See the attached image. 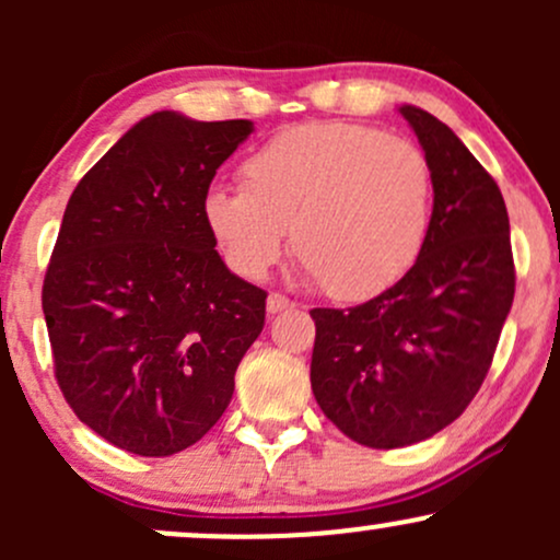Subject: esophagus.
Here are the masks:
<instances>
[{
  "instance_id": "34e87169",
  "label": "esophagus",
  "mask_w": 560,
  "mask_h": 560,
  "mask_svg": "<svg viewBox=\"0 0 560 560\" xmlns=\"http://www.w3.org/2000/svg\"><path fill=\"white\" fill-rule=\"evenodd\" d=\"M289 307H294V302L289 300V298H284V294H279V292L268 294L266 311L271 313V316H276V313H281V311H289Z\"/></svg>"
}]
</instances>
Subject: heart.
<instances>
[{"label": "heart", "mask_w": 560, "mask_h": 560, "mask_svg": "<svg viewBox=\"0 0 560 560\" xmlns=\"http://www.w3.org/2000/svg\"><path fill=\"white\" fill-rule=\"evenodd\" d=\"M242 189L213 186L202 218L229 266L262 279L284 255L334 300L378 298L413 271L432 231L434 182L413 141L361 124H302L240 168Z\"/></svg>", "instance_id": "obj_1"}]
</instances>
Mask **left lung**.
I'll use <instances>...</instances> for the list:
<instances>
[{
  "mask_svg": "<svg viewBox=\"0 0 560 560\" xmlns=\"http://www.w3.org/2000/svg\"><path fill=\"white\" fill-rule=\"evenodd\" d=\"M434 182L432 231L400 284L363 305L313 307V395L358 445L429 440L474 400L511 313V223L494 178L450 128L402 105Z\"/></svg>",
  "mask_w": 560,
  "mask_h": 560,
  "instance_id": "obj_1",
  "label": "left lung"
}]
</instances>
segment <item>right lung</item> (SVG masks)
<instances>
[{
    "instance_id": "1",
    "label": "right lung",
    "mask_w": 560,
    "mask_h": 560,
    "mask_svg": "<svg viewBox=\"0 0 560 560\" xmlns=\"http://www.w3.org/2000/svg\"><path fill=\"white\" fill-rule=\"evenodd\" d=\"M249 120L147 115L68 199L44 276L55 378L102 440L165 458L202 440L266 324L260 287L231 273L202 218Z\"/></svg>"
}]
</instances>
